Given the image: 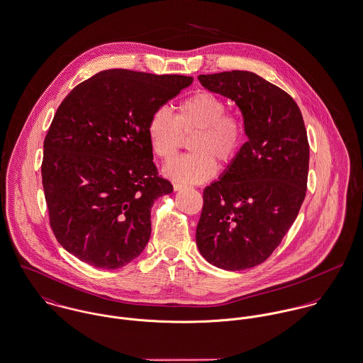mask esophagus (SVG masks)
<instances>
[{
    "label": "esophagus",
    "mask_w": 363,
    "mask_h": 363,
    "mask_svg": "<svg viewBox=\"0 0 363 363\" xmlns=\"http://www.w3.org/2000/svg\"><path fill=\"white\" fill-rule=\"evenodd\" d=\"M173 189H174V191H180V190L186 189V186L180 184V183H173Z\"/></svg>",
    "instance_id": "obj_1"
}]
</instances>
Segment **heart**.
<instances>
[{"instance_id": "1", "label": "heart", "mask_w": 363, "mask_h": 363, "mask_svg": "<svg viewBox=\"0 0 363 363\" xmlns=\"http://www.w3.org/2000/svg\"><path fill=\"white\" fill-rule=\"evenodd\" d=\"M226 101L211 93L197 91L180 101L173 116L166 106H158L150 116L147 134L151 150L170 161L182 147L183 135L190 140L191 154L173 160L164 174L173 182L198 184L212 179L218 162L229 164L245 141V122L238 112L226 111Z\"/></svg>"}]
</instances>
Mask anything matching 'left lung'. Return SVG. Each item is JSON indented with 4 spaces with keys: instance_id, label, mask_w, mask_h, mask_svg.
Returning <instances> with one entry per match:
<instances>
[{
    "instance_id": "1",
    "label": "left lung",
    "mask_w": 363,
    "mask_h": 363,
    "mask_svg": "<svg viewBox=\"0 0 363 363\" xmlns=\"http://www.w3.org/2000/svg\"><path fill=\"white\" fill-rule=\"evenodd\" d=\"M198 80L237 104L248 137L223 176L203 190L198 250L216 267L250 269L279 247L303 202L306 129L297 102L252 72L199 74Z\"/></svg>"
}]
</instances>
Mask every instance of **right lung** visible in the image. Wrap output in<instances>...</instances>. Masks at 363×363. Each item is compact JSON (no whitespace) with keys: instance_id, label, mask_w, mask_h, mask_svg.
<instances>
[{"instance_id":"add662e5","label":"right lung","mask_w":363,"mask_h":363,"mask_svg":"<svg viewBox=\"0 0 363 363\" xmlns=\"http://www.w3.org/2000/svg\"><path fill=\"white\" fill-rule=\"evenodd\" d=\"M193 83L182 74L102 70L61 102L44 140L50 225L67 252L99 269L132 262L151 235V208L173 191L148 141L151 113Z\"/></svg>"}]
</instances>
